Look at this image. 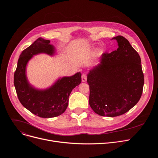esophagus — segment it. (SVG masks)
<instances>
[{
    "label": "esophagus",
    "instance_id": "1",
    "mask_svg": "<svg viewBox=\"0 0 158 158\" xmlns=\"http://www.w3.org/2000/svg\"><path fill=\"white\" fill-rule=\"evenodd\" d=\"M81 77H82V82H86V80H87V76H86V74H85V73L82 74Z\"/></svg>",
    "mask_w": 158,
    "mask_h": 158
}]
</instances>
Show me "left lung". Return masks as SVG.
Listing matches in <instances>:
<instances>
[{"mask_svg": "<svg viewBox=\"0 0 158 158\" xmlns=\"http://www.w3.org/2000/svg\"><path fill=\"white\" fill-rule=\"evenodd\" d=\"M118 48L102 55L100 63L89 70V104L103 117H114L129 111L143 92L144 76L138 53L122 36L112 38Z\"/></svg>", "mask_w": 158, "mask_h": 158, "instance_id": "8db88e82", "label": "left lung"}]
</instances>
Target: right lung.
Returning <instances> with one entry per match:
<instances>
[{"mask_svg":"<svg viewBox=\"0 0 158 158\" xmlns=\"http://www.w3.org/2000/svg\"><path fill=\"white\" fill-rule=\"evenodd\" d=\"M55 54L50 40L39 38L21 53L14 74V85L20 103L27 110L41 118H53L63 113L69 105L72 89L81 82V73L60 78L50 88L38 89L32 86L26 76V66L33 56Z\"/></svg>","mask_w":158,"mask_h":158,"instance_id":"obj_1","label":"right lung"}]
</instances>
